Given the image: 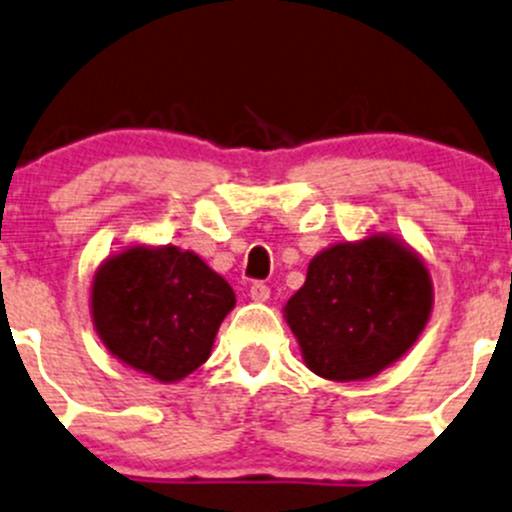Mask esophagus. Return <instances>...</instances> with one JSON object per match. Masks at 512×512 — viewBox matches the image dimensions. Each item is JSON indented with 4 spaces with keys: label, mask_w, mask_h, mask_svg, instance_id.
I'll list each match as a JSON object with an SVG mask.
<instances>
[{
    "label": "esophagus",
    "mask_w": 512,
    "mask_h": 512,
    "mask_svg": "<svg viewBox=\"0 0 512 512\" xmlns=\"http://www.w3.org/2000/svg\"><path fill=\"white\" fill-rule=\"evenodd\" d=\"M249 295H251V300H256V303H266V300L271 298V288H268L266 283H254Z\"/></svg>",
    "instance_id": "obj_1"
}]
</instances>
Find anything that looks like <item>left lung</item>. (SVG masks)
Returning a JSON list of instances; mask_svg holds the SVG:
<instances>
[{
    "instance_id": "8db88e82",
    "label": "left lung",
    "mask_w": 512,
    "mask_h": 512,
    "mask_svg": "<svg viewBox=\"0 0 512 512\" xmlns=\"http://www.w3.org/2000/svg\"><path fill=\"white\" fill-rule=\"evenodd\" d=\"M431 308L434 283L419 251L387 231H370L310 258L283 318L310 372L360 382L412 350Z\"/></svg>"
}]
</instances>
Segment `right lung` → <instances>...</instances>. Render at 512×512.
Instances as JSON below:
<instances>
[{"mask_svg":"<svg viewBox=\"0 0 512 512\" xmlns=\"http://www.w3.org/2000/svg\"><path fill=\"white\" fill-rule=\"evenodd\" d=\"M236 295L194 251L133 244L100 261L91 281L93 328L105 350L162 384L209 360Z\"/></svg>","mask_w":512,"mask_h":512,"instance_id":"1","label":"right lung"}]
</instances>
